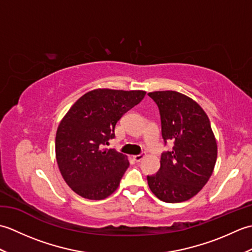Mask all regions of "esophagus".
Listing matches in <instances>:
<instances>
[{"label":"esophagus","mask_w":252,"mask_h":252,"mask_svg":"<svg viewBox=\"0 0 252 252\" xmlns=\"http://www.w3.org/2000/svg\"><path fill=\"white\" fill-rule=\"evenodd\" d=\"M144 157H145V154L142 153V154H140V155H135V156H133V159H134L136 162H138V161H141V160H142Z\"/></svg>","instance_id":"34e87169"}]
</instances>
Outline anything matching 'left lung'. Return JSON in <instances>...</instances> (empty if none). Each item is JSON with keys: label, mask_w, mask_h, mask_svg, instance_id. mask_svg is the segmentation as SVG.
<instances>
[{"label": "left lung", "mask_w": 252, "mask_h": 252, "mask_svg": "<svg viewBox=\"0 0 252 252\" xmlns=\"http://www.w3.org/2000/svg\"><path fill=\"white\" fill-rule=\"evenodd\" d=\"M157 104L164 143L171 152L161 155L158 173L147 176L148 186L158 199L182 202L201 190L215 169L218 146L209 118L199 104L175 91L148 93Z\"/></svg>", "instance_id": "obj_1"}]
</instances>
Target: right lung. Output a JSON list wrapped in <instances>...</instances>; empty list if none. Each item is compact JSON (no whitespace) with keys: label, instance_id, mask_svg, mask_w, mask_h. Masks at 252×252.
Here are the masks:
<instances>
[{"label":"right lung","instance_id":"1","mask_svg":"<svg viewBox=\"0 0 252 252\" xmlns=\"http://www.w3.org/2000/svg\"><path fill=\"white\" fill-rule=\"evenodd\" d=\"M145 91L96 89L81 96L57 127L58 168L69 187L83 198L105 199L129 168L126 155L103 148L115 137L123 114L144 98Z\"/></svg>","mask_w":252,"mask_h":252}]
</instances>
